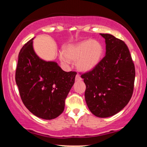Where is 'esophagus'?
I'll return each instance as SVG.
<instances>
[{"label": "esophagus", "mask_w": 147, "mask_h": 147, "mask_svg": "<svg viewBox=\"0 0 147 147\" xmlns=\"http://www.w3.org/2000/svg\"><path fill=\"white\" fill-rule=\"evenodd\" d=\"M76 81H80V80H82L81 77L80 76L79 74H76Z\"/></svg>", "instance_id": "1"}]
</instances>
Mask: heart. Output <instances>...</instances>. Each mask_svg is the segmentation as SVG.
I'll list each match as a JSON object with an SVG mask.
<instances>
[{
    "mask_svg": "<svg viewBox=\"0 0 147 147\" xmlns=\"http://www.w3.org/2000/svg\"><path fill=\"white\" fill-rule=\"evenodd\" d=\"M103 53V46L100 42L89 39L67 47L65 52L59 54V59L65 64L70 63V59L76 61L77 69L88 73L98 65Z\"/></svg>",
    "mask_w": 147,
    "mask_h": 147,
    "instance_id": "heart-1",
    "label": "heart"
}]
</instances>
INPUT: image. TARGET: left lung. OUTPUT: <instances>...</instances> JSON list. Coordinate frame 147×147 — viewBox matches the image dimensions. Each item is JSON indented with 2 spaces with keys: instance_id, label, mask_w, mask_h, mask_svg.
<instances>
[{
  "instance_id": "obj_1",
  "label": "left lung",
  "mask_w": 147,
  "mask_h": 147,
  "mask_svg": "<svg viewBox=\"0 0 147 147\" xmlns=\"http://www.w3.org/2000/svg\"><path fill=\"white\" fill-rule=\"evenodd\" d=\"M106 55L93 70L82 74L86 86L85 99L91 112L98 117L115 115L127 105L132 96L135 67L128 47L108 34Z\"/></svg>"
}]
</instances>
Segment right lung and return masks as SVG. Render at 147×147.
Segmentation results:
<instances>
[{
	"mask_svg": "<svg viewBox=\"0 0 147 147\" xmlns=\"http://www.w3.org/2000/svg\"><path fill=\"white\" fill-rule=\"evenodd\" d=\"M33 39L19 54L16 82L26 108L38 117L51 120L63 111L76 73L64 71L56 62L39 58L34 51Z\"/></svg>",
	"mask_w": 147,
	"mask_h": 147,
	"instance_id": "right-lung-1",
	"label": "right lung"
}]
</instances>
